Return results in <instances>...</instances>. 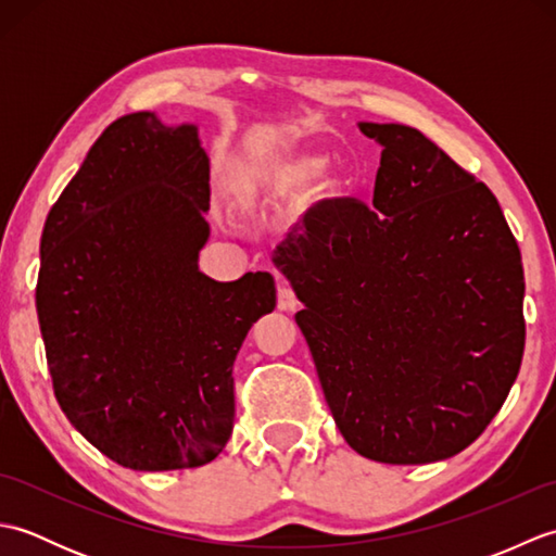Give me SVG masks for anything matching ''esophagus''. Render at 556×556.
Listing matches in <instances>:
<instances>
[{"instance_id": "esophagus-1", "label": "esophagus", "mask_w": 556, "mask_h": 556, "mask_svg": "<svg viewBox=\"0 0 556 556\" xmlns=\"http://www.w3.org/2000/svg\"><path fill=\"white\" fill-rule=\"evenodd\" d=\"M277 308L287 311V313L299 308L296 293H293V289L289 285H279V289H277Z\"/></svg>"}]
</instances>
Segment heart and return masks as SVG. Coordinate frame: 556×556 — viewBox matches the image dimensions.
<instances>
[{
	"label": "heart",
	"mask_w": 556,
	"mask_h": 556,
	"mask_svg": "<svg viewBox=\"0 0 556 556\" xmlns=\"http://www.w3.org/2000/svg\"><path fill=\"white\" fill-rule=\"evenodd\" d=\"M323 157L317 155H293L275 164H265L260 169H251L239 181V195L245 205H263L271 198L289 193L291 188L308 184L313 176L320 174Z\"/></svg>",
	"instance_id": "heart-1"
}]
</instances>
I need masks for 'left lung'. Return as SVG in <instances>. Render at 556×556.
Wrapping results in <instances>:
<instances>
[{"instance_id": "8db88e82", "label": "left lung", "mask_w": 556, "mask_h": 556, "mask_svg": "<svg viewBox=\"0 0 556 556\" xmlns=\"http://www.w3.org/2000/svg\"><path fill=\"white\" fill-rule=\"evenodd\" d=\"M358 126L382 146L372 205H315L271 260L349 446L432 464L478 440L521 368V251L490 188L418 128Z\"/></svg>"}]
</instances>
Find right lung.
<instances>
[{
	"mask_svg": "<svg viewBox=\"0 0 556 556\" xmlns=\"http://www.w3.org/2000/svg\"><path fill=\"white\" fill-rule=\"evenodd\" d=\"M210 160L193 124L152 112L104 128L47 215L35 289L54 396L134 470L210 464L233 430V361L275 311L269 271L198 269Z\"/></svg>",
	"mask_w": 556,
	"mask_h": 556,
	"instance_id": "add662e5",
	"label": "right lung"
}]
</instances>
